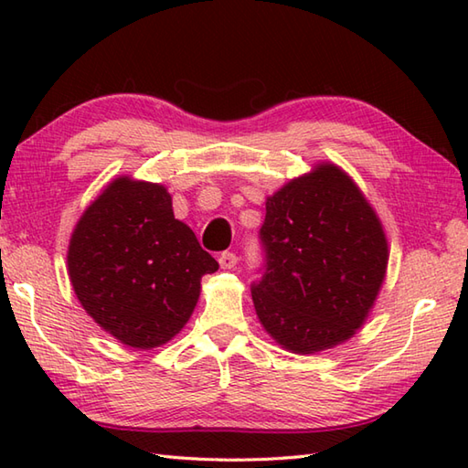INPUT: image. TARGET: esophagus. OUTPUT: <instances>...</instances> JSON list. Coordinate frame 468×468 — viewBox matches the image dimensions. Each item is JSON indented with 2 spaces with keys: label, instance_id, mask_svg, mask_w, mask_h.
<instances>
[{
  "label": "esophagus",
  "instance_id": "esophagus-1",
  "mask_svg": "<svg viewBox=\"0 0 468 468\" xmlns=\"http://www.w3.org/2000/svg\"><path fill=\"white\" fill-rule=\"evenodd\" d=\"M237 261L239 260H237L235 253H221V257H218V265H221V270H233Z\"/></svg>",
  "mask_w": 468,
  "mask_h": 468
}]
</instances>
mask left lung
Wrapping results in <instances>:
<instances>
[{
	"mask_svg": "<svg viewBox=\"0 0 468 468\" xmlns=\"http://www.w3.org/2000/svg\"><path fill=\"white\" fill-rule=\"evenodd\" d=\"M263 280L255 314L285 352L312 356L366 324L388 270V237L376 208L342 166L317 161L265 198Z\"/></svg>",
	"mask_w": 468,
	"mask_h": 468,
	"instance_id": "1",
	"label": "left lung"
}]
</instances>
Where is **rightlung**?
Here are the masks:
<instances>
[{"label": "right lung", "instance_id": "right-lung-1", "mask_svg": "<svg viewBox=\"0 0 468 468\" xmlns=\"http://www.w3.org/2000/svg\"><path fill=\"white\" fill-rule=\"evenodd\" d=\"M78 302L133 350L168 344L191 320L218 263L173 213L161 183L118 175L78 218L66 253Z\"/></svg>", "mask_w": 468, "mask_h": 468}]
</instances>
